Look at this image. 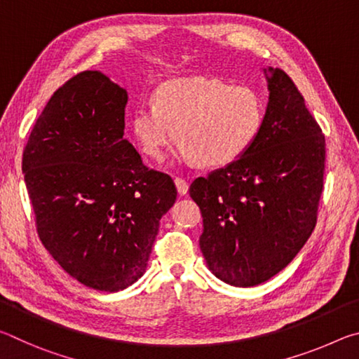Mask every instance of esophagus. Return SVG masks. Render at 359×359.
Listing matches in <instances>:
<instances>
[{"label":"esophagus","instance_id":"esophagus-1","mask_svg":"<svg viewBox=\"0 0 359 359\" xmlns=\"http://www.w3.org/2000/svg\"><path fill=\"white\" fill-rule=\"evenodd\" d=\"M174 184H175V187H177V191H179L180 196H184V194L188 193V182L185 179L175 177L174 179Z\"/></svg>","mask_w":359,"mask_h":359}]
</instances>
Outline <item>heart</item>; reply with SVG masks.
Returning <instances> with one entry per match:
<instances>
[{"mask_svg":"<svg viewBox=\"0 0 359 359\" xmlns=\"http://www.w3.org/2000/svg\"><path fill=\"white\" fill-rule=\"evenodd\" d=\"M264 117V102L250 87L217 77H180L156 88L154 104L133 111L131 131L150 160H161L174 135L179 160L223 168L253 147Z\"/></svg>","mask_w":359,"mask_h":359,"instance_id":"1","label":"heart"}]
</instances>
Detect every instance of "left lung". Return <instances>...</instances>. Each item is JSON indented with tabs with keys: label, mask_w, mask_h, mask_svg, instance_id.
Listing matches in <instances>:
<instances>
[{
	"label": "left lung",
	"mask_w": 359,
	"mask_h": 359,
	"mask_svg": "<svg viewBox=\"0 0 359 359\" xmlns=\"http://www.w3.org/2000/svg\"><path fill=\"white\" fill-rule=\"evenodd\" d=\"M267 71L269 102L257 142L190 187L209 269L234 287L263 283L291 263L317 224L323 191L325 135L287 72Z\"/></svg>",
	"instance_id": "left-lung-1"
}]
</instances>
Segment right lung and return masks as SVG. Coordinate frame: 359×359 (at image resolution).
<instances>
[{"instance_id": "obj_1", "label": "right lung", "mask_w": 359, "mask_h": 359, "mask_svg": "<svg viewBox=\"0 0 359 359\" xmlns=\"http://www.w3.org/2000/svg\"><path fill=\"white\" fill-rule=\"evenodd\" d=\"M128 93L100 71L63 83L36 120L22 171L36 229L71 277L118 291L145 272L174 180L123 137Z\"/></svg>"}]
</instances>
